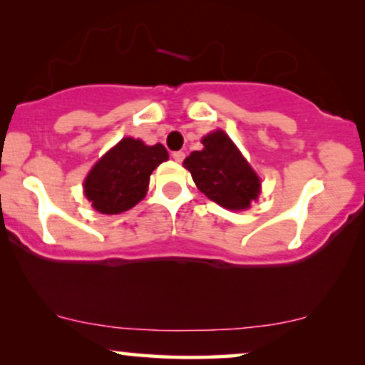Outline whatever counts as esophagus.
Masks as SVG:
<instances>
[{
  "label": "esophagus",
  "mask_w": 365,
  "mask_h": 365,
  "mask_svg": "<svg viewBox=\"0 0 365 365\" xmlns=\"http://www.w3.org/2000/svg\"><path fill=\"white\" fill-rule=\"evenodd\" d=\"M184 156H186V154H184L182 151H174V153H173V159H174V161H176V163H182Z\"/></svg>",
  "instance_id": "34e87169"
}]
</instances>
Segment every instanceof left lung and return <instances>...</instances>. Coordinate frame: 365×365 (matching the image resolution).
<instances>
[{
  "label": "left lung",
  "mask_w": 365,
  "mask_h": 365,
  "mask_svg": "<svg viewBox=\"0 0 365 365\" xmlns=\"http://www.w3.org/2000/svg\"><path fill=\"white\" fill-rule=\"evenodd\" d=\"M202 144V151H192L184 159L199 191L226 209H247L261 187L256 173L224 131L207 134Z\"/></svg>",
  "instance_id": "8db88e82"
}]
</instances>
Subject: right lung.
Masks as SVG:
<instances>
[{
	"mask_svg": "<svg viewBox=\"0 0 365 365\" xmlns=\"http://www.w3.org/2000/svg\"><path fill=\"white\" fill-rule=\"evenodd\" d=\"M168 158L163 144L146 146L141 139L124 138L88 174L84 194L101 214L128 211L146 196L149 178Z\"/></svg>",
	"mask_w": 365,
	"mask_h": 365,
	"instance_id": "add662e5",
	"label": "right lung"
}]
</instances>
